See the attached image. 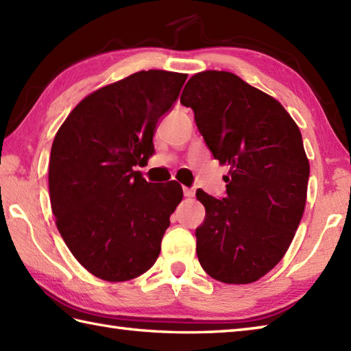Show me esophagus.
Returning <instances> with one entry per match:
<instances>
[{"label": "esophagus", "instance_id": "34e87169", "mask_svg": "<svg viewBox=\"0 0 351 351\" xmlns=\"http://www.w3.org/2000/svg\"><path fill=\"white\" fill-rule=\"evenodd\" d=\"M184 196H185V197H193V196H195V190L184 187Z\"/></svg>", "mask_w": 351, "mask_h": 351}]
</instances>
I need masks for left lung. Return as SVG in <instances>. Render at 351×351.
<instances>
[{
  "mask_svg": "<svg viewBox=\"0 0 351 351\" xmlns=\"http://www.w3.org/2000/svg\"><path fill=\"white\" fill-rule=\"evenodd\" d=\"M206 146L228 166L226 196L204 190L196 229L199 263L223 283H252L279 264L306 205L309 160L299 126L273 96L226 71H204L185 84Z\"/></svg>",
  "mask_w": 351,
  "mask_h": 351,
  "instance_id": "left-lung-1",
  "label": "left lung"
}]
</instances>
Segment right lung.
I'll return each instance as SVG.
<instances>
[{
  "mask_svg": "<svg viewBox=\"0 0 351 351\" xmlns=\"http://www.w3.org/2000/svg\"><path fill=\"white\" fill-rule=\"evenodd\" d=\"M187 73L140 71L87 95L58 128L49 156L56 225L78 263L107 282L136 279L161 250L182 200L176 181L147 182L134 166L154 154L158 119Z\"/></svg>",
  "mask_w": 351,
  "mask_h": 351,
  "instance_id": "add662e5",
  "label": "right lung"
}]
</instances>
